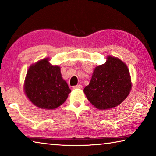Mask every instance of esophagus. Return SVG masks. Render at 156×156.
<instances>
[{"mask_svg":"<svg viewBox=\"0 0 156 156\" xmlns=\"http://www.w3.org/2000/svg\"><path fill=\"white\" fill-rule=\"evenodd\" d=\"M73 89H82L83 88V86H82L81 84H77V85L73 86Z\"/></svg>","mask_w":156,"mask_h":156,"instance_id":"1","label":"esophagus"}]
</instances>
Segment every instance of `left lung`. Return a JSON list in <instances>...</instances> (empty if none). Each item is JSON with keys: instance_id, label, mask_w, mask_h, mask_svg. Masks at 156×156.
<instances>
[{"instance_id": "1", "label": "left lung", "mask_w": 156, "mask_h": 156, "mask_svg": "<svg viewBox=\"0 0 156 156\" xmlns=\"http://www.w3.org/2000/svg\"><path fill=\"white\" fill-rule=\"evenodd\" d=\"M106 59L104 64L95 67L90 83L84 89L89 101L100 110L112 109L122 103L132 86L125 63L112 56Z\"/></svg>"}]
</instances>
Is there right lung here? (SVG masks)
<instances>
[{"label": "right lung", "mask_w": 156, "mask_h": 156, "mask_svg": "<svg viewBox=\"0 0 156 156\" xmlns=\"http://www.w3.org/2000/svg\"><path fill=\"white\" fill-rule=\"evenodd\" d=\"M27 98L43 109H55L64 103L71 89L62 78L60 67L53 65L49 58L31 65L24 82Z\"/></svg>", "instance_id": "1"}]
</instances>
